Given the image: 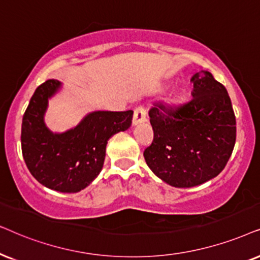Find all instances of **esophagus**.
Listing matches in <instances>:
<instances>
[{"label": "esophagus", "instance_id": "1", "mask_svg": "<svg viewBox=\"0 0 260 260\" xmlns=\"http://www.w3.org/2000/svg\"><path fill=\"white\" fill-rule=\"evenodd\" d=\"M146 121V110H145L143 107H138V108L134 110V116H133V126H137V124L143 123Z\"/></svg>", "mask_w": 260, "mask_h": 260}]
</instances>
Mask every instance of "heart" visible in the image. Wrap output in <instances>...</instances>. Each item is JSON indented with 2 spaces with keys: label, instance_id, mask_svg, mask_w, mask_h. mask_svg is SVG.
<instances>
[{
  "label": "heart",
  "instance_id": "obj_1",
  "mask_svg": "<svg viewBox=\"0 0 260 260\" xmlns=\"http://www.w3.org/2000/svg\"><path fill=\"white\" fill-rule=\"evenodd\" d=\"M178 100H179L178 94L177 92H174V94H171L168 99H166V105H168L169 108H174V107L178 103Z\"/></svg>",
  "mask_w": 260,
  "mask_h": 260
}]
</instances>
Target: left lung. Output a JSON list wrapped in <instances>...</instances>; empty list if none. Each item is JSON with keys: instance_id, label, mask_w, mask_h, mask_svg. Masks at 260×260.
I'll return each instance as SVG.
<instances>
[{"instance_id": "8db88e82", "label": "left lung", "mask_w": 260, "mask_h": 260, "mask_svg": "<svg viewBox=\"0 0 260 260\" xmlns=\"http://www.w3.org/2000/svg\"><path fill=\"white\" fill-rule=\"evenodd\" d=\"M190 81L191 101L169 110L166 117L158 108L148 113L154 137L144 151L145 160L157 177L175 188H191L216 177L233 152L237 136L226 88L206 70Z\"/></svg>"}]
</instances>
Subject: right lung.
I'll return each mask as SVG.
<instances>
[{
	"label": "right lung",
	"instance_id": "right-lung-1",
	"mask_svg": "<svg viewBox=\"0 0 260 260\" xmlns=\"http://www.w3.org/2000/svg\"><path fill=\"white\" fill-rule=\"evenodd\" d=\"M63 85L59 79H48L37 88L22 117L21 148L27 168L40 184L74 193L98 177L107 143L114 134L131 127L133 110H95L70 129L53 132L45 122V114L48 101Z\"/></svg>",
	"mask_w": 260,
	"mask_h": 260
}]
</instances>
